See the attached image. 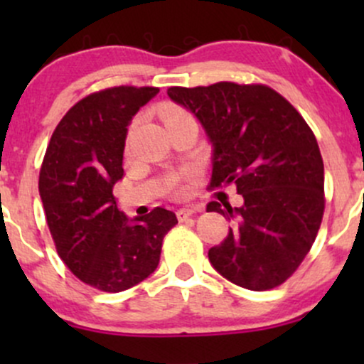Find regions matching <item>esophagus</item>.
I'll return each mask as SVG.
<instances>
[{"instance_id":"34e87169","label":"esophagus","mask_w":364,"mask_h":364,"mask_svg":"<svg viewBox=\"0 0 364 364\" xmlns=\"http://www.w3.org/2000/svg\"><path fill=\"white\" fill-rule=\"evenodd\" d=\"M196 214V210L195 208H179V210L176 212V217H178V220H186V219H190L191 215H195Z\"/></svg>"}]
</instances>
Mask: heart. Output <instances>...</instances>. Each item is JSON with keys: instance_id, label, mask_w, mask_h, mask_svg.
<instances>
[{"instance_id": "heart-1", "label": "heart", "mask_w": 364, "mask_h": 364, "mask_svg": "<svg viewBox=\"0 0 364 364\" xmlns=\"http://www.w3.org/2000/svg\"><path fill=\"white\" fill-rule=\"evenodd\" d=\"M162 118H164V123L166 124H171V123H176L179 119H185V118H191L188 112L183 109V107L176 106V104H166L164 107H162ZM135 127H136V121L135 123H132V127L128 129V135H127V147H129V144H132V139H133V133H135ZM191 173H178V174H171L168 178V190L169 193L174 196V198H183V196H186L188 193V186H186V181L190 179Z\"/></svg>"}]
</instances>
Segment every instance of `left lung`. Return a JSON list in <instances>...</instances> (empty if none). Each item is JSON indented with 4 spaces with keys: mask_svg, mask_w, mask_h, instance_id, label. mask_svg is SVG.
I'll return each instance as SVG.
<instances>
[{
    "mask_svg": "<svg viewBox=\"0 0 364 364\" xmlns=\"http://www.w3.org/2000/svg\"><path fill=\"white\" fill-rule=\"evenodd\" d=\"M214 145L208 190L236 186L243 205L210 202L232 228L208 260L250 291L281 286L315 243L325 210L323 161L315 133L292 104L263 83L169 87Z\"/></svg>",
    "mask_w": 364,
    "mask_h": 364,
    "instance_id": "left-lung-1",
    "label": "left lung"
}]
</instances>
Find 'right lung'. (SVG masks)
Masks as SVG:
<instances>
[{
  "label": "right lung",
  "mask_w": 364,
  "mask_h": 364,
  "mask_svg": "<svg viewBox=\"0 0 364 364\" xmlns=\"http://www.w3.org/2000/svg\"><path fill=\"white\" fill-rule=\"evenodd\" d=\"M157 92L119 85L80 99L58 123L41 166L39 193L56 252L83 284L104 292L147 279L178 224L161 207L129 224L112 195L124 174L129 121Z\"/></svg>",
  "instance_id": "obj_1"
}]
</instances>
